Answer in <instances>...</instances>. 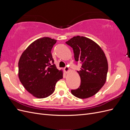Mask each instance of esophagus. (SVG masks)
Returning a JSON list of instances; mask_svg holds the SVG:
<instances>
[{"label":"esophagus","instance_id":"34e87169","mask_svg":"<svg viewBox=\"0 0 130 130\" xmlns=\"http://www.w3.org/2000/svg\"><path fill=\"white\" fill-rule=\"evenodd\" d=\"M64 71L66 72V73H67L70 71V69L68 67H66L64 68Z\"/></svg>","mask_w":130,"mask_h":130}]
</instances>
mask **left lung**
<instances>
[{"mask_svg":"<svg viewBox=\"0 0 130 130\" xmlns=\"http://www.w3.org/2000/svg\"><path fill=\"white\" fill-rule=\"evenodd\" d=\"M72 47L75 60L82 63L79 71L81 85L72 94L80 99H87L96 94L103 87L107 78L108 62L103 50L90 39L74 36L66 42Z\"/></svg>","mask_w":130,"mask_h":130,"instance_id":"1","label":"left lung"}]
</instances>
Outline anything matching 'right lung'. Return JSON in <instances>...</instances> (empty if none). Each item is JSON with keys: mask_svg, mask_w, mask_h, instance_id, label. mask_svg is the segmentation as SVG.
I'll list each match as a JSON object with an SVG mask.
<instances>
[{"mask_svg": "<svg viewBox=\"0 0 130 130\" xmlns=\"http://www.w3.org/2000/svg\"><path fill=\"white\" fill-rule=\"evenodd\" d=\"M56 40L42 37L33 42L23 52L18 62V77L24 87L37 98L54 93L56 82L63 72L54 63L52 49Z\"/></svg>", "mask_w": 130, "mask_h": 130, "instance_id": "obj_1", "label": "right lung"}]
</instances>
